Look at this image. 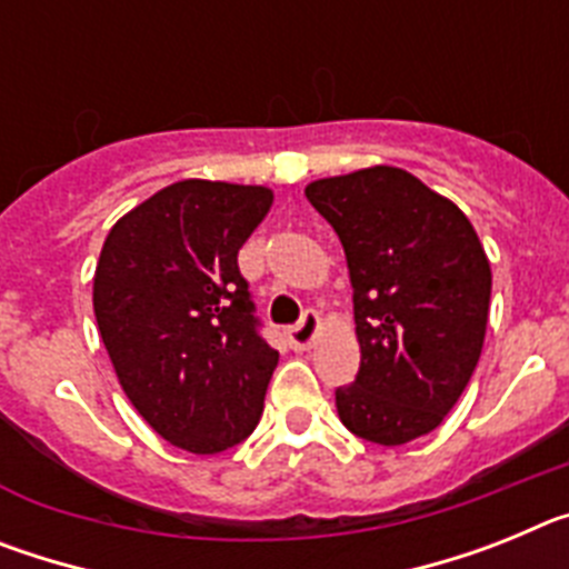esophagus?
I'll return each mask as SVG.
<instances>
[{
  "label": "esophagus",
  "mask_w": 569,
  "mask_h": 569,
  "mask_svg": "<svg viewBox=\"0 0 569 569\" xmlns=\"http://www.w3.org/2000/svg\"><path fill=\"white\" fill-rule=\"evenodd\" d=\"M316 333H319V313H316V310H305L299 325H293V328L288 330L290 347H293V350H308V347L313 345Z\"/></svg>",
  "instance_id": "obj_1"
}]
</instances>
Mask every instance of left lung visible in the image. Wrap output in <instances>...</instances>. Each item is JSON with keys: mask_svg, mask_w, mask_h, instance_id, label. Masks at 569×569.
<instances>
[{"mask_svg": "<svg viewBox=\"0 0 569 569\" xmlns=\"http://www.w3.org/2000/svg\"><path fill=\"white\" fill-rule=\"evenodd\" d=\"M305 196L339 236L353 284L361 365L336 390L341 425L407 445L445 421L479 365L490 261L470 219L401 168L330 176Z\"/></svg>", "mask_w": 569, "mask_h": 569, "instance_id": "left-lung-1", "label": "left lung"}]
</instances>
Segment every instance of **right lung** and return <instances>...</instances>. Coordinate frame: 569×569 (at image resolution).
<instances>
[{
    "mask_svg": "<svg viewBox=\"0 0 569 569\" xmlns=\"http://www.w3.org/2000/svg\"><path fill=\"white\" fill-rule=\"evenodd\" d=\"M273 190L184 179L110 228L93 313L124 396L156 433L213 456L256 430L279 353L259 333L239 250Z\"/></svg>",
    "mask_w": 569,
    "mask_h": 569,
    "instance_id": "1",
    "label": "right lung"
}]
</instances>
